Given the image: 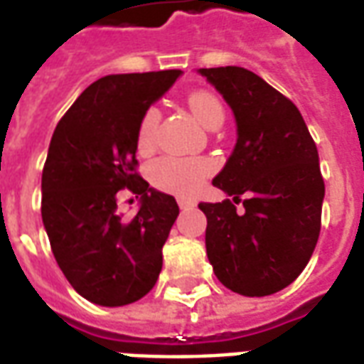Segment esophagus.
<instances>
[{"mask_svg":"<svg viewBox=\"0 0 364 364\" xmlns=\"http://www.w3.org/2000/svg\"><path fill=\"white\" fill-rule=\"evenodd\" d=\"M177 203H179V208H183V210H185V208H193V206H195V203H193V200H187V198H179Z\"/></svg>","mask_w":364,"mask_h":364,"instance_id":"obj_1","label":"esophagus"}]
</instances>
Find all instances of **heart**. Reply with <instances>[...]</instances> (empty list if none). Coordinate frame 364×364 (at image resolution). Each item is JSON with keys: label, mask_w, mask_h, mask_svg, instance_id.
<instances>
[{"label": "heart", "mask_w": 364, "mask_h": 364, "mask_svg": "<svg viewBox=\"0 0 364 364\" xmlns=\"http://www.w3.org/2000/svg\"><path fill=\"white\" fill-rule=\"evenodd\" d=\"M191 112L195 119L205 128L220 127L224 120V107L218 101V97L208 91H193L187 99ZM159 122L158 109H148L144 112L142 122L138 127V144L150 146L156 128ZM210 171V167L203 159H185V158H159L150 166L151 181L158 187L177 195H193L200 189L205 177Z\"/></svg>", "instance_id": "obj_1"}]
</instances>
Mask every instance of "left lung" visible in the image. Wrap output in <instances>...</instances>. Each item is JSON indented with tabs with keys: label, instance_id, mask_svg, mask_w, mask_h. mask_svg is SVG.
<instances>
[{
	"label": "left lung",
	"instance_id": "obj_1",
	"mask_svg": "<svg viewBox=\"0 0 364 364\" xmlns=\"http://www.w3.org/2000/svg\"><path fill=\"white\" fill-rule=\"evenodd\" d=\"M236 119L232 156L213 179L232 200L250 193L237 213L230 198L200 203L206 255L226 289L269 296L304 271L318 244L326 195L320 158L290 99L245 68H200Z\"/></svg>",
	"mask_w": 364,
	"mask_h": 364
}]
</instances>
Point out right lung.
<instances>
[{"label": "right lung", "instance_id": "right-lung-1", "mask_svg": "<svg viewBox=\"0 0 364 364\" xmlns=\"http://www.w3.org/2000/svg\"><path fill=\"white\" fill-rule=\"evenodd\" d=\"M179 75L181 70L105 75L75 99L52 134L43 224L62 273L93 304H132L158 281L179 206L136 173L138 127ZM124 186L141 197L130 221L116 210Z\"/></svg>", "mask_w": 364, "mask_h": 364}]
</instances>
